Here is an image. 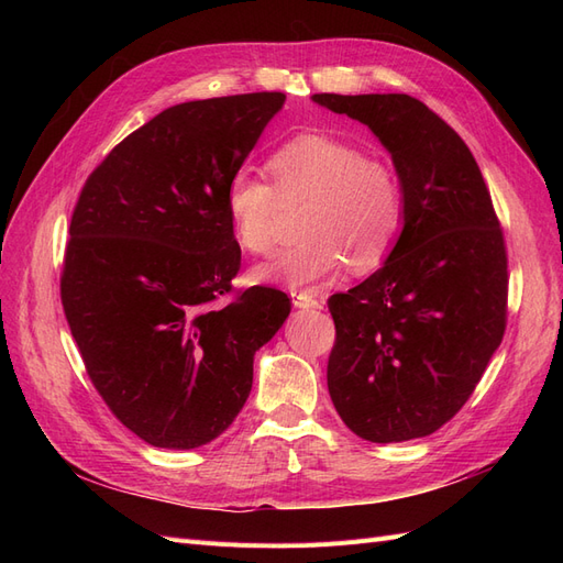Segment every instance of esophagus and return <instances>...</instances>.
I'll return each instance as SVG.
<instances>
[{
	"mask_svg": "<svg viewBox=\"0 0 563 563\" xmlns=\"http://www.w3.org/2000/svg\"><path fill=\"white\" fill-rule=\"evenodd\" d=\"M291 298H294L296 308H302V310H305V308H321V305H323V300L317 298V296L310 294V291H294Z\"/></svg>",
	"mask_w": 563,
	"mask_h": 563,
	"instance_id": "obj_1",
	"label": "esophagus"
}]
</instances>
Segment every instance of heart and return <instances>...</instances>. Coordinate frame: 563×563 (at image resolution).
I'll return each instance as SVG.
<instances>
[{"label":"heart","mask_w":563,"mask_h":563,"mask_svg":"<svg viewBox=\"0 0 563 563\" xmlns=\"http://www.w3.org/2000/svg\"><path fill=\"white\" fill-rule=\"evenodd\" d=\"M267 172L275 185L251 168H236L225 187V209L240 246L267 255L279 242L284 207H298V244L255 267L267 284L314 286L352 269L380 267L404 228V190L391 164L350 141L302 133L272 152Z\"/></svg>","instance_id":"obj_1"}]
</instances>
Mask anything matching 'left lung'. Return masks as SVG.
<instances>
[{
	"instance_id": "1",
	"label": "left lung",
	"mask_w": 563,
	"mask_h": 563,
	"mask_svg": "<svg viewBox=\"0 0 563 563\" xmlns=\"http://www.w3.org/2000/svg\"><path fill=\"white\" fill-rule=\"evenodd\" d=\"M366 124L404 190V228L380 269L329 298L327 380L338 416L373 444L437 432L482 380L507 323V251L465 141L406 93H314Z\"/></svg>"
}]
</instances>
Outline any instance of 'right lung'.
<instances>
[{
  "instance_id": "right-lung-1",
  "label": "right lung",
  "mask_w": 563,
  "mask_h": 563,
  "mask_svg": "<svg viewBox=\"0 0 563 563\" xmlns=\"http://www.w3.org/2000/svg\"><path fill=\"white\" fill-rule=\"evenodd\" d=\"M284 100L263 91L168 108L81 187L65 319L98 395L150 446L187 451L223 434L249 399L253 354L291 312L277 288L230 298L242 249L225 209L230 176Z\"/></svg>"
}]
</instances>
